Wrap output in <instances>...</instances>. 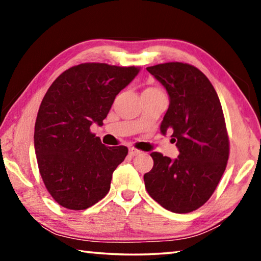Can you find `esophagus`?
Segmentation results:
<instances>
[{
	"label": "esophagus",
	"mask_w": 261,
	"mask_h": 261,
	"mask_svg": "<svg viewBox=\"0 0 261 261\" xmlns=\"http://www.w3.org/2000/svg\"><path fill=\"white\" fill-rule=\"evenodd\" d=\"M129 154L132 156H135V155H138V154H140V151H139V149L135 148V147H130L129 148Z\"/></svg>",
	"instance_id": "obj_1"
}]
</instances>
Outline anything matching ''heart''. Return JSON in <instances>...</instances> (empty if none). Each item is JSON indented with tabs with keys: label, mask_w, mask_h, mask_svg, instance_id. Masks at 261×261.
I'll return each mask as SVG.
<instances>
[{
	"label": "heart",
	"mask_w": 261,
	"mask_h": 261,
	"mask_svg": "<svg viewBox=\"0 0 261 261\" xmlns=\"http://www.w3.org/2000/svg\"><path fill=\"white\" fill-rule=\"evenodd\" d=\"M146 90H151V91H159L158 88H154V87H149V88H146Z\"/></svg>",
	"instance_id": "obj_1"
}]
</instances>
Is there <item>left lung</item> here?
Here are the masks:
<instances>
[{
    "label": "left lung",
    "instance_id": "left-lung-1",
    "mask_svg": "<svg viewBox=\"0 0 261 261\" xmlns=\"http://www.w3.org/2000/svg\"><path fill=\"white\" fill-rule=\"evenodd\" d=\"M169 94L161 132H173L175 160L151 153L154 165L144 175L145 188L163 208L190 213L210 199L226 170L229 137L222 107L212 83L199 69L182 62L148 67Z\"/></svg>",
    "mask_w": 261,
    "mask_h": 261
}]
</instances>
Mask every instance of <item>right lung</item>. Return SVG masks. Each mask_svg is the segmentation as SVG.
I'll use <instances>...</instances> for the list:
<instances>
[{"label":"right lung","mask_w":261,"mask_h":261,"mask_svg":"<svg viewBox=\"0 0 261 261\" xmlns=\"http://www.w3.org/2000/svg\"><path fill=\"white\" fill-rule=\"evenodd\" d=\"M139 72L135 67L82 63L57 77L43 96L34 148L43 184L57 204L86 210L108 193L125 146H105L91 132L102 125L116 95Z\"/></svg>","instance_id":"obj_1"}]
</instances>
